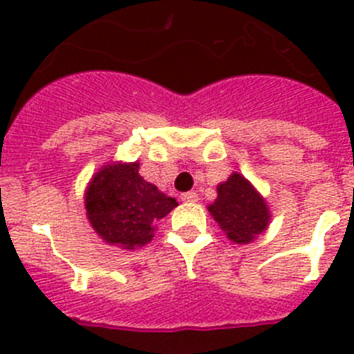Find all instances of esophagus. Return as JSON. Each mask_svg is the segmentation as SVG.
<instances>
[{
    "instance_id": "esophagus-1",
    "label": "esophagus",
    "mask_w": 354,
    "mask_h": 354,
    "mask_svg": "<svg viewBox=\"0 0 354 354\" xmlns=\"http://www.w3.org/2000/svg\"><path fill=\"white\" fill-rule=\"evenodd\" d=\"M180 198H182V202H185V204H193V202H198V194L194 193V191H189V193H183Z\"/></svg>"
}]
</instances>
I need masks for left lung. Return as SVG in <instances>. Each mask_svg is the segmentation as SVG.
<instances>
[{
    "label": "left lung",
    "instance_id": "1",
    "mask_svg": "<svg viewBox=\"0 0 354 354\" xmlns=\"http://www.w3.org/2000/svg\"><path fill=\"white\" fill-rule=\"evenodd\" d=\"M207 211L235 244H250L270 226V207L253 183L239 172L216 185V198Z\"/></svg>",
    "mask_w": 354,
    "mask_h": 354
}]
</instances>
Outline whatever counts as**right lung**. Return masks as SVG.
Returning a JSON list of instances; mask_svg holds the SVG:
<instances>
[{
    "mask_svg": "<svg viewBox=\"0 0 354 354\" xmlns=\"http://www.w3.org/2000/svg\"><path fill=\"white\" fill-rule=\"evenodd\" d=\"M178 202L139 174V161H110L91 176L84 191L86 216L110 246L138 250L152 241L156 222Z\"/></svg>",
    "mask_w": 354,
    "mask_h": 354,
    "instance_id": "1",
    "label": "right lung"
}]
</instances>
